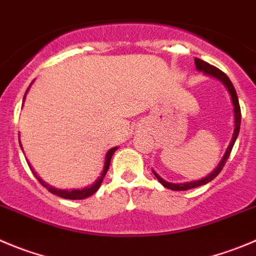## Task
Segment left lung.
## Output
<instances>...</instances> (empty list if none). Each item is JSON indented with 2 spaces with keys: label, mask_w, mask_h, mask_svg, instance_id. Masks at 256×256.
Segmentation results:
<instances>
[{
  "label": "left lung",
  "mask_w": 256,
  "mask_h": 256,
  "mask_svg": "<svg viewBox=\"0 0 256 256\" xmlns=\"http://www.w3.org/2000/svg\"><path fill=\"white\" fill-rule=\"evenodd\" d=\"M194 64H196V68L198 69L200 72H204V73H206L207 76H212V77L217 78L218 80H221L222 83H224V86H225L226 88H228V93H230L231 96V101H232V104H234V117H235V130H234V134H232V139H231L230 142V145L228 146V149H226V152L225 155L222 156L221 162L218 163V166H216V169H214L212 173H210L208 176H204V178L200 179V180H193V182H187V183H169V182H166L163 178H160V176H158L156 173H155L154 170H152V173H154V176H156V179L159 180V182L162 183V184L166 188H168V190H190V188H196V187H200V186H204V184H207L208 182H211L212 179L216 178L217 176L220 174V172L222 170V168L225 166L226 162H228V156H230V152L231 150H232L234 148V144H235L236 139H238V131H240V124H241V110H240V104H238V94H236V90L235 88H234V84L231 83V80H228V77L226 76L224 72L220 70L218 68H216V66H211V64L206 63V62L200 60V59L198 58H194Z\"/></svg>",
  "instance_id": "8db88e82"
}]
</instances>
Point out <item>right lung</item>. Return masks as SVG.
<instances>
[{"mask_svg":"<svg viewBox=\"0 0 256 256\" xmlns=\"http://www.w3.org/2000/svg\"><path fill=\"white\" fill-rule=\"evenodd\" d=\"M28 90H26V93H28ZM26 93H25V96H26ZM24 101H25V97H24ZM20 146H21V142H20ZM116 150H117V146L112 148V149H110L108 152H107L106 159H104V170H102L101 176H98V179H97V180H96L93 184H90V187L82 188V190H56V188H52V186H49V184H46L45 182H42V179H40L39 176H36V173L32 170V168H31V166H30V169L32 170V174L36 176V179L40 182V184H42V187L46 188V190H49L50 193H52V194H56L58 197L66 198V200H84V198H87V197H90V196L94 194V193L98 190L100 186H101L102 180H104V176H106L107 170H108V168H110V162H111L112 155H114V152H116Z\"/></svg>","mask_w":256,"mask_h":256,"instance_id":"right-lung-1","label":"right lung"}]
</instances>
